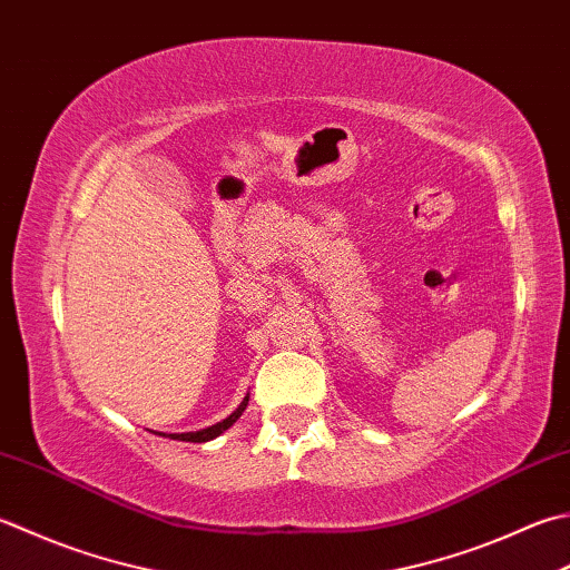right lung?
Listing matches in <instances>:
<instances>
[{
    "label": "right lung",
    "instance_id": "add662e5",
    "mask_svg": "<svg viewBox=\"0 0 570 570\" xmlns=\"http://www.w3.org/2000/svg\"><path fill=\"white\" fill-rule=\"evenodd\" d=\"M247 405H249V395L242 400V405L232 412V415L227 417V420H222V422H217V425H212V428H207V430H199V432H183V434H170L173 440H183V442H207V440H215L217 434H222L225 432L227 428H232L234 422L239 420V415L244 410H247Z\"/></svg>",
    "mask_w": 570,
    "mask_h": 570
}]
</instances>
